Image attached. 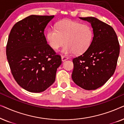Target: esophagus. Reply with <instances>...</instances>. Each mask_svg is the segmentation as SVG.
Listing matches in <instances>:
<instances>
[{
  "mask_svg": "<svg viewBox=\"0 0 124 124\" xmlns=\"http://www.w3.org/2000/svg\"><path fill=\"white\" fill-rule=\"evenodd\" d=\"M68 58L67 57H66V56H62V62H65V60H68Z\"/></svg>",
  "mask_w": 124,
  "mask_h": 124,
  "instance_id": "1",
  "label": "esophagus"
}]
</instances>
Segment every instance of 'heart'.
Returning a JSON list of instances; mask_svg holds the SVG:
<instances>
[{
    "label": "heart",
    "instance_id": "1",
    "mask_svg": "<svg viewBox=\"0 0 124 124\" xmlns=\"http://www.w3.org/2000/svg\"><path fill=\"white\" fill-rule=\"evenodd\" d=\"M93 37L94 32L89 25L69 19L61 20L56 29H49L46 34L48 45L54 50L67 44L62 50L66 55L85 53L90 47Z\"/></svg>",
    "mask_w": 124,
    "mask_h": 124
}]
</instances>
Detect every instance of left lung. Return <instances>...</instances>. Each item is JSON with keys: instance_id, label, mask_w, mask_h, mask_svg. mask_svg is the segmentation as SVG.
Returning a JSON list of instances; mask_svg holds the SVG:
<instances>
[{"instance_id": "obj_1", "label": "left lung", "mask_w": 124, "mask_h": 124, "mask_svg": "<svg viewBox=\"0 0 124 124\" xmlns=\"http://www.w3.org/2000/svg\"><path fill=\"white\" fill-rule=\"evenodd\" d=\"M79 18L91 23L94 37L89 48L73 59L72 78L82 89L95 90L103 86L114 73L120 54L119 42L110 25L93 17Z\"/></svg>"}]
</instances>
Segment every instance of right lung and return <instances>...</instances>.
Here are the masks:
<instances>
[{"instance_id": "1", "label": "right lung", "mask_w": 124, "mask_h": 124, "mask_svg": "<svg viewBox=\"0 0 124 124\" xmlns=\"http://www.w3.org/2000/svg\"><path fill=\"white\" fill-rule=\"evenodd\" d=\"M54 16L31 15L15 23L10 32L6 55L17 83L31 93L46 90L56 78L62 64L47 43L45 29Z\"/></svg>"}]
</instances>
